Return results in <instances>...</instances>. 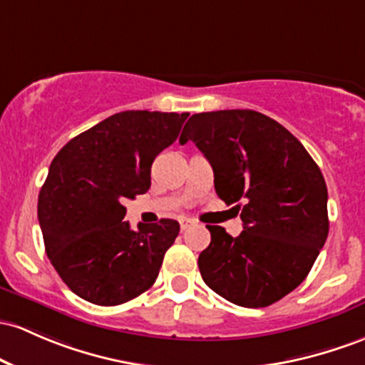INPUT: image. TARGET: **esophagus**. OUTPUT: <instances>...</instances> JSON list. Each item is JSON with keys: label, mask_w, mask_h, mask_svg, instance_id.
Segmentation results:
<instances>
[{"label": "esophagus", "mask_w": 365, "mask_h": 365, "mask_svg": "<svg viewBox=\"0 0 365 365\" xmlns=\"http://www.w3.org/2000/svg\"><path fill=\"white\" fill-rule=\"evenodd\" d=\"M194 223H195L194 220H190V218H182V220H180V228H182V230H187V228L194 225Z\"/></svg>", "instance_id": "34e87169"}]
</instances>
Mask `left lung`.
<instances>
[{
    "label": "left lung",
    "instance_id": "1",
    "mask_svg": "<svg viewBox=\"0 0 365 365\" xmlns=\"http://www.w3.org/2000/svg\"><path fill=\"white\" fill-rule=\"evenodd\" d=\"M189 140L211 163L218 197L244 201L239 237L207 225L202 280L239 307L279 302L305 280L329 232L319 166L282 124L250 109L194 114L180 135L182 145Z\"/></svg>",
    "mask_w": 365,
    "mask_h": 365
}]
</instances>
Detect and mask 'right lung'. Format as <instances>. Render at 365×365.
Listing matches in <instances>:
<instances>
[{"instance_id":"right-lung-1","label":"right lung","mask_w":365,"mask_h":365,"mask_svg":"<svg viewBox=\"0 0 365 365\" xmlns=\"http://www.w3.org/2000/svg\"><path fill=\"white\" fill-rule=\"evenodd\" d=\"M189 112L124 110L67 142L50 164L38 218L51 265L72 293L114 307L155 282L180 232L170 218L131 230L124 199L145 194L159 152Z\"/></svg>"}]
</instances>
